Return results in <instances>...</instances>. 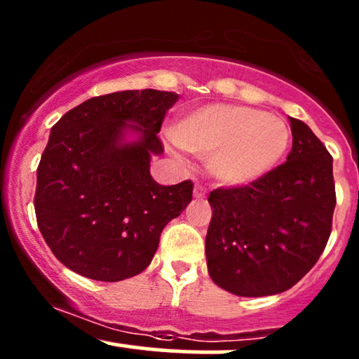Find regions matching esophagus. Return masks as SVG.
<instances>
[{
	"instance_id": "34e87169",
	"label": "esophagus",
	"mask_w": 359,
	"mask_h": 359,
	"mask_svg": "<svg viewBox=\"0 0 359 359\" xmlns=\"http://www.w3.org/2000/svg\"><path fill=\"white\" fill-rule=\"evenodd\" d=\"M194 196H196L197 199H203V197H205V187H204V185L197 184L196 189H194Z\"/></svg>"
}]
</instances>
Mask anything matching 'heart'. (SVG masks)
Returning a JSON list of instances; mask_svg holds the SVG:
<instances>
[{
  "mask_svg": "<svg viewBox=\"0 0 359 359\" xmlns=\"http://www.w3.org/2000/svg\"><path fill=\"white\" fill-rule=\"evenodd\" d=\"M172 137L184 150L208 156L214 177L248 184L271 170L290 142L282 118L246 106L211 104L175 123Z\"/></svg>",
  "mask_w": 359,
  "mask_h": 359,
  "instance_id": "heart-1",
  "label": "heart"
}]
</instances>
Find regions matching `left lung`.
<instances>
[{"label":"left lung","instance_id":"1","mask_svg":"<svg viewBox=\"0 0 359 359\" xmlns=\"http://www.w3.org/2000/svg\"><path fill=\"white\" fill-rule=\"evenodd\" d=\"M288 121L292 150L287 162L253 182L209 194V275L241 297L275 295L294 287L316 265L332 229V156L306 123Z\"/></svg>","mask_w":359,"mask_h":359}]
</instances>
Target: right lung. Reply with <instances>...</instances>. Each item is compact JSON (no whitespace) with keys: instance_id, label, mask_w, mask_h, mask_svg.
Returning <instances> with one entry per match:
<instances>
[{"instance_id":"1","label":"right lung","mask_w":359,"mask_h":359,"mask_svg":"<svg viewBox=\"0 0 359 359\" xmlns=\"http://www.w3.org/2000/svg\"><path fill=\"white\" fill-rule=\"evenodd\" d=\"M177 100L155 89L104 94L52 126L34 204L45 243L69 270L100 282L138 275L192 201V180L160 185L150 175V155L163 151L156 133ZM128 121L142 135L137 144L121 143Z\"/></svg>"}]
</instances>
